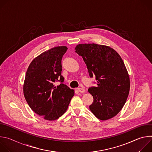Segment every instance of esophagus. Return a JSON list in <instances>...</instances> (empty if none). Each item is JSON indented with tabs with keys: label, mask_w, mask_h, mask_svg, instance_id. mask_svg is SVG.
I'll return each instance as SVG.
<instances>
[{
	"label": "esophagus",
	"mask_w": 152,
	"mask_h": 152,
	"mask_svg": "<svg viewBox=\"0 0 152 152\" xmlns=\"http://www.w3.org/2000/svg\"><path fill=\"white\" fill-rule=\"evenodd\" d=\"M77 90L80 92V93H85V90L83 89V88H77Z\"/></svg>",
	"instance_id": "34e87169"
}]
</instances>
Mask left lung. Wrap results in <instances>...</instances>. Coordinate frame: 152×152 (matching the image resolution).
<instances>
[{
  "instance_id": "8db88e82",
  "label": "left lung",
  "mask_w": 152,
  "mask_h": 152,
  "mask_svg": "<svg viewBox=\"0 0 152 152\" xmlns=\"http://www.w3.org/2000/svg\"><path fill=\"white\" fill-rule=\"evenodd\" d=\"M75 52L81 56L90 76L95 75L96 86L89 88L94 100L90 106L99 120L115 117L123 108L130 90V79L124 63L113 48L92 43L79 44Z\"/></svg>"
}]
</instances>
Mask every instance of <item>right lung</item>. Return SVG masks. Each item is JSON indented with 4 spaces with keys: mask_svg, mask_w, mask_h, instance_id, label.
Wrapping results in <instances>:
<instances>
[{
    "mask_svg": "<svg viewBox=\"0 0 152 152\" xmlns=\"http://www.w3.org/2000/svg\"><path fill=\"white\" fill-rule=\"evenodd\" d=\"M66 46H58L34 58L28 68L23 84V94L37 114L45 120L58 119L66 112L75 91L62 83V56ZM61 83L55 86L54 83Z\"/></svg>",
    "mask_w": 152,
    "mask_h": 152,
    "instance_id": "obj_1",
    "label": "right lung"
}]
</instances>
